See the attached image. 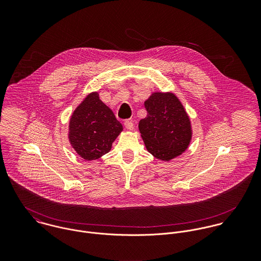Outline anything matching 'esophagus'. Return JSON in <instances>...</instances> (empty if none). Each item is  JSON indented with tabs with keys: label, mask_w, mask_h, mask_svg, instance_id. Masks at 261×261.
I'll list each match as a JSON object with an SVG mask.
<instances>
[{
	"label": "esophagus",
	"mask_w": 261,
	"mask_h": 261,
	"mask_svg": "<svg viewBox=\"0 0 261 261\" xmlns=\"http://www.w3.org/2000/svg\"><path fill=\"white\" fill-rule=\"evenodd\" d=\"M124 126H125L126 129L132 130V129H134V122L132 120H129V119H126L124 121Z\"/></svg>",
	"instance_id": "esophagus-1"
}]
</instances>
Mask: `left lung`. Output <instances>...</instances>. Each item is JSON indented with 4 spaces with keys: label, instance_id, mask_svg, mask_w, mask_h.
Returning <instances> with one entry per match:
<instances>
[{
    "label": "left lung",
    "instance_id": "1",
    "mask_svg": "<svg viewBox=\"0 0 261 261\" xmlns=\"http://www.w3.org/2000/svg\"><path fill=\"white\" fill-rule=\"evenodd\" d=\"M147 116L139 128L151 154L170 161L186 150L192 138L191 123L184 107L173 93L154 92L145 101Z\"/></svg>",
    "mask_w": 261,
    "mask_h": 261
}]
</instances>
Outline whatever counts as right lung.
I'll return each instance as SVG.
<instances>
[{
	"label": "right lung",
	"instance_id": "1",
	"mask_svg": "<svg viewBox=\"0 0 261 261\" xmlns=\"http://www.w3.org/2000/svg\"><path fill=\"white\" fill-rule=\"evenodd\" d=\"M122 130L121 123L98 96L88 94L76 108L69 122V141L84 160L99 159L112 149V143Z\"/></svg>",
	"mask_w": 261,
	"mask_h": 261
}]
</instances>
